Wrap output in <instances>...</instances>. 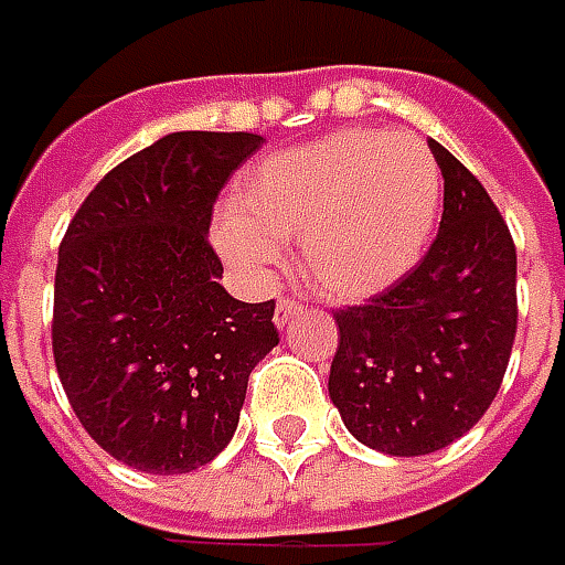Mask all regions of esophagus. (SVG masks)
<instances>
[{
	"mask_svg": "<svg viewBox=\"0 0 565 565\" xmlns=\"http://www.w3.org/2000/svg\"><path fill=\"white\" fill-rule=\"evenodd\" d=\"M300 312H302L300 302L281 300L278 302V309H275V324H278V328H284V324H290V319H297Z\"/></svg>",
	"mask_w": 565,
	"mask_h": 565,
	"instance_id": "1",
	"label": "esophagus"
}]
</instances>
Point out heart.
<instances>
[{
  "label": "heart",
  "instance_id": "heart-1",
  "mask_svg": "<svg viewBox=\"0 0 565 565\" xmlns=\"http://www.w3.org/2000/svg\"><path fill=\"white\" fill-rule=\"evenodd\" d=\"M440 209V168L413 134L341 130L268 156L234 186L218 249L265 281L300 241L302 275L334 300H362L422 259Z\"/></svg>",
  "mask_w": 565,
  "mask_h": 565
}]
</instances>
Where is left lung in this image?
<instances>
[{
	"label": "left lung",
	"mask_w": 565,
	"mask_h": 565,
	"mask_svg": "<svg viewBox=\"0 0 565 565\" xmlns=\"http://www.w3.org/2000/svg\"><path fill=\"white\" fill-rule=\"evenodd\" d=\"M440 231L425 259L362 306L334 312L328 394L353 438L425 457L462 438L500 391L515 338V246L488 190L454 152Z\"/></svg>",
	"instance_id": "obj_1"
}]
</instances>
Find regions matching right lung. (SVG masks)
Instances as JSON below:
<instances>
[{
  "label": "right lung",
  "mask_w": 565,
  "mask_h": 565,
  "mask_svg": "<svg viewBox=\"0 0 565 565\" xmlns=\"http://www.w3.org/2000/svg\"><path fill=\"white\" fill-rule=\"evenodd\" d=\"M259 134L178 130L93 186L58 246L52 353L74 416L137 472L181 476L234 438L275 300L224 290L212 205Z\"/></svg>",
  "instance_id": "1"
}]
</instances>
